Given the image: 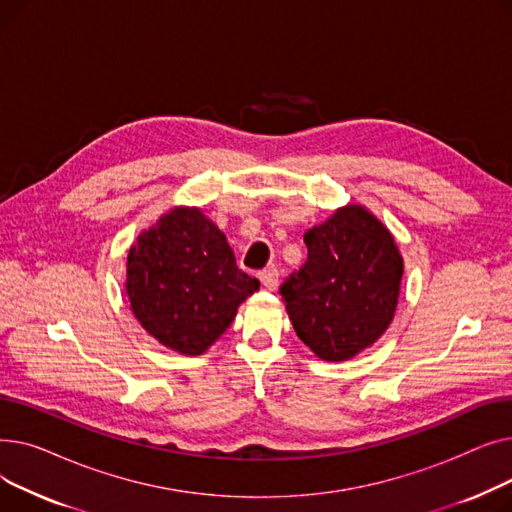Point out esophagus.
<instances>
[{"instance_id": "esophagus-1", "label": "esophagus", "mask_w": 512, "mask_h": 512, "mask_svg": "<svg viewBox=\"0 0 512 512\" xmlns=\"http://www.w3.org/2000/svg\"><path fill=\"white\" fill-rule=\"evenodd\" d=\"M259 280H261L263 288L276 290V286H278V270H276V267H267V270L259 272Z\"/></svg>"}]
</instances>
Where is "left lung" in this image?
Segmentation results:
<instances>
[{
    "label": "left lung",
    "instance_id": "8db88e82",
    "mask_svg": "<svg viewBox=\"0 0 512 512\" xmlns=\"http://www.w3.org/2000/svg\"><path fill=\"white\" fill-rule=\"evenodd\" d=\"M305 245V265L280 286L292 328L319 359L348 361L388 330L405 265L363 205L340 207Z\"/></svg>",
    "mask_w": 512,
    "mask_h": 512
}]
</instances>
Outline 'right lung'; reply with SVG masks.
<instances>
[{
  "mask_svg": "<svg viewBox=\"0 0 512 512\" xmlns=\"http://www.w3.org/2000/svg\"><path fill=\"white\" fill-rule=\"evenodd\" d=\"M259 280L236 267L224 232L197 207H176L130 247L126 294L141 326L182 355L218 340Z\"/></svg>",
  "mask_w": 512,
  "mask_h": 512,
  "instance_id": "right-lung-1",
  "label": "right lung"
}]
</instances>
